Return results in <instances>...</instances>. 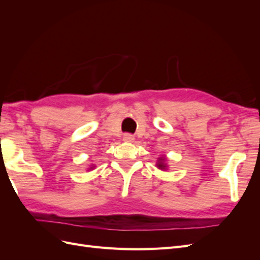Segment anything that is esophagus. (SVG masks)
<instances>
[{"instance_id": "esophagus-1", "label": "esophagus", "mask_w": 260, "mask_h": 260, "mask_svg": "<svg viewBox=\"0 0 260 260\" xmlns=\"http://www.w3.org/2000/svg\"><path fill=\"white\" fill-rule=\"evenodd\" d=\"M122 139L124 142H133V141H135V137L130 135V133H125V135H123Z\"/></svg>"}]
</instances>
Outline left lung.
<instances>
[{"label": "left lung", "instance_id": "obj_1", "mask_svg": "<svg viewBox=\"0 0 260 260\" xmlns=\"http://www.w3.org/2000/svg\"><path fill=\"white\" fill-rule=\"evenodd\" d=\"M156 167L160 169V170H167L168 169V165H167V158L165 156H161L158 158L156 162Z\"/></svg>", "mask_w": 260, "mask_h": 260}]
</instances>
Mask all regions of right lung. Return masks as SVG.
Instances as JSON below:
<instances>
[{"label": "right lung", "mask_w": 260, "mask_h": 260, "mask_svg": "<svg viewBox=\"0 0 260 260\" xmlns=\"http://www.w3.org/2000/svg\"><path fill=\"white\" fill-rule=\"evenodd\" d=\"M94 168H95V166H94V165H91L90 168H89V170H93Z\"/></svg>", "instance_id": "obj_1"}]
</instances>
